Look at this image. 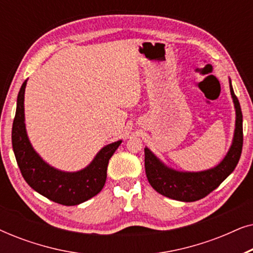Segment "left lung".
<instances>
[{
    "mask_svg": "<svg viewBox=\"0 0 253 253\" xmlns=\"http://www.w3.org/2000/svg\"><path fill=\"white\" fill-rule=\"evenodd\" d=\"M229 88L235 108V130L227 154L213 168L200 171L177 170L169 167L148 147H145V171L155 191L179 202H196L216 189L236 168L243 147V115L229 78Z\"/></svg>",
    "mask_w": 253,
    "mask_h": 253,
    "instance_id": "left-lung-1",
    "label": "left lung"
}]
</instances>
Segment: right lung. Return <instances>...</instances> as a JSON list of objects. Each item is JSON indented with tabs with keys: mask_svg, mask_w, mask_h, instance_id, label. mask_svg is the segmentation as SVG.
Returning <instances> with one entry per match:
<instances>
[{
	"mask_svg": "<svg viewBox=\"0 0 253 253\" xmlns=\"http://www.w3.org/2000/svg\"><path fill=\"white\" fill-rule=\"evenodd\" d=\"M23 83L17 96L16 115L12 124V148L17 164L27 184L40 195L61 205L75 206L101 191L107 178L109 159L122 140L103 146L93 160L81 170L64 171L47 164L34 150L27 136L25 124V87Z\"/></svg>",
	"mask_w": 253,
	"mask_h": 253,
	"instance_id": "obj_1",
	"label": "right lung"
}]
</instances>
